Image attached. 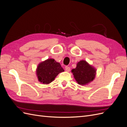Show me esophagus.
I'll return each instance as SVG.
<instances>
[{
	"label": "esophagus",
	"instance_id": "34e87169",
	"mask_svg": "<svg viewBox=\"0 0 127 127\" xmlns=\"http://www.w3.org/2000/svg\"><path fill=\"white\" fill-rule=\"evenodd\" d=\"M65 70H66V71H67V72L70 71V68L69 67L66 66V67H65Z\"/></svg>",
	"mask_w": 127,
	"mask_h": 127
}]
</instances>
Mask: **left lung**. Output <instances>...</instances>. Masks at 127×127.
<instances>
[{"mask_svg":"<svg viewBox=\"0 0 127 127\" xmlns=\"http://www.w3.org/2000/svg\"><path fill=\"white\" fill-rule=\"evenodd\" d=\"M76 82L79 85H85L92 82L95 77L96 69L85 60L77 64L76 68L71 70Z\"/></svg>","mask_w":127,"mask_h":127,"instance_id":"1","label":"left lung"}]
</instances>
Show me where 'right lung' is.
<instances>
[{
    "instance_id": "1",
    "label": "right lung",
    "mask_w": 127,
    "mask_h": 127,
    "mask_svg": "<svg viewBox=\"0 0 127 127\" xmlns=\"http://www.w3.org/2000/svg\"><path fill=\"white\" fill-rule=\"evenodd\" d=\"M63 71L64 70L60 64L51 58L40 63L36 70L38 80L43 84H50L59 73Z\"/></svg>"
}]
</instances>
